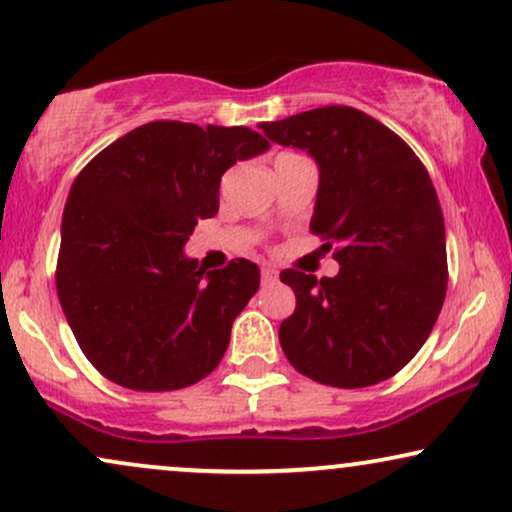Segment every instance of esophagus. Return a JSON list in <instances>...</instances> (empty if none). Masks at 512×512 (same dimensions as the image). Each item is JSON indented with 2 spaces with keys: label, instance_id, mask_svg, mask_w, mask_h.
Instances as JSON below:
<instances>
[{
  "label": "esophagus",
  "instance_id": "34e87169",
  "mask_svg": "<svg viewBox=\"0 0 512 512\" xmlns=\"http://www.w3.org/2000/svg\"><path fill=\"white\" fill-rule=\"evenodd\" d=\"M261 280L263 282H275L277 280V270L270 268V266H263L261 268Z\"/></svg>",
  "mask_w": 512,
  "mask_h": 512
}]
</instances>
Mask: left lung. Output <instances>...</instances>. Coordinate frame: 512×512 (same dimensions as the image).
Wrapping results in <instances>:
<instances>
[{
	"mask_svg": "<svg viewBox=\"0 0 512 512\" xmlns=\"http://www.w3.org/2000/svg\"><path fill=\"white\" fill-rule=\"evenodd\" d=\"M261 128L318 163L311 232L327 249L337 244L334 277L280 273L296 296L280 325L287 361L339 389L389 380L427 342L449 282L430 175L396 132L351 106H320Z\"/></svg>",
	"mask_w": 512,
	"mask_h": 512,
	"instance_id": "8db88e82",
	"label": "left lung"
}]
</instances>
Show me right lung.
I'll list each match as a JSON object with an SVG mask.
<instances>
[{
	"mask_svg": "<svg viewBox=\"0 0 512 512\" xmlns=\"http://www.w3.org/2000/svg\"><path fill=\"white\" fill-rule=\"evenodd\" d=\"M268 147L244 125L154 121L80 170L63 208L56 292L106 380L173 391L216 370L261 275L246 258L206 273L182 246L218 213L225 170Z\"/></svg>",
	"mask_w": 512,
	"mask_h": 512,
	"instance_id": "right-lung-1",
	"label": "right lung"
}]
</instances>
